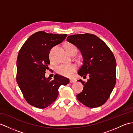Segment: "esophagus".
Instances as JSON below:
<instances>
[{
  "mask_svg": "<svg viewBox=\"0 0 133 133\" xmlns=\"http://www.w3.org/2000/svg\"><path fill=\"white\" fill-rule=\"evenodd\" d=\"M70 82L71 83H75V81L74 79H71L70 80Z\"/></svg>",
  "mask_w": 133,
  "mask_h": 133,
  "instance_id": "1",
  "label": "esophagus"
}]
</instances>
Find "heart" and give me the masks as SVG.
Segmentation results:
<instances>
[{
	"instance_id": "b5f03b06",
	"label": "heart",
	"mask_w": 133,
	"mask_h": 133,
	"mask_svg": "<svg viewBox=\"0 0 133 133\" xmlns=\"http://www.w3.org/2000/svg\"><path fill=\"white\" fill-rule=\"evenodd\" d=\"M65 48L68 53L70 54L72 52H76V48L75 46L68 43L65 46ZM77 70V67L75 64H61L58 66L56 69V72L59 75L65 76L70 77L72 74L75 72Z\"/></svg>"
}]
</instances>
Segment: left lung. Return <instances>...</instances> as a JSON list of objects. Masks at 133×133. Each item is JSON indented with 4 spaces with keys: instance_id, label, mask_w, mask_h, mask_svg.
Here are the masks:
<instances>
[{
    "instance_id": "obj_1",
    "label": "left lung",
    "mask_w": 133,
    "mask_h": 133,
    "mask_svg": "<svg viewBox=\"0 0 133 133\" xmlns=\"http://www.w3.org/2000/svg\"><path fill=\"white\" fill-rule=\"evenodd\" d=\"M67 41L81 50L83 64L78 71L80 76L89 79L87 82L79 80L84 87L76 95L78 100L89 108L103 105L108 99L116 82V61L105 43L93 34L69 36Z\"/></svg>"
}]
</instances>
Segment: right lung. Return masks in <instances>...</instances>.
<instances>
[{
  "mask_svg": "<svg viewBox=\"0 0 133 133\" xmlns=\"http://www.w3.org/2000/svg\"><path fill=\"white\" fill-rule=\"evenodd\" d=\"M67 36L44 31L36 32L28 38L18 52L17 83L25 99L33 107L40 109L48 107L57 99L60 86L69 84V79L57 74L53 80L45 76L50 63V50Z\"/></svg>",
  "mask_w": 133,
  "mask_h": 133,
  "instance_id": "1",
  "label": "right lung"
}]
</instances>
